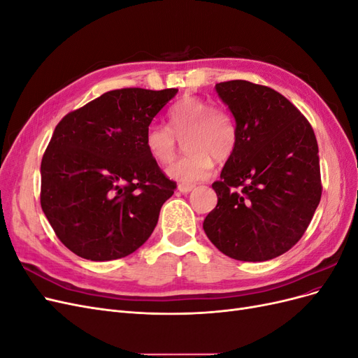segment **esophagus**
Segmentation results:
<instances>
[{
	"instance_id": "esophagus-1",
	"label": "esophagus",
	"mask_w": 358,
	"mask_h": 358,
	"mask_svg": "<svg viewBox=\"0 0 358 358\" xmlns=\"http://www.w3.org/2000/svg\"><path fill=\"white\" fill-rule=\"evenodd\" d=\"M178 189L182 192V194H188L194 189V185H185V183H180V185L178 187Z\"/></svg>"
}]
</instances>
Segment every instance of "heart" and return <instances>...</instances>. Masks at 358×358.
<instances>
[{"mask_svg":"<svg viewBox=\"0 0 358 358\" xmlns=\"http://www.w3.org/2000/svg\"><path fill=\"white\" fill-rule=\"evenodd\" d=\"M169 127L150 124L145 133V148L158 164H169L176 157L178 139L187 138L189 155L167 169L173 180L197 183L208 179L213 170V158L225 161L236 146L237 129L233 117L222 107L208 100L185 95L167 113Z\"/></svg>","mask_w":358,"mask_h":358,"instance_id":"b5f03b06","label":"heart"}]
</instances>
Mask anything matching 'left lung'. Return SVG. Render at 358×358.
Here are the masks:
<instances>
[{
    "label": "left lung",
    "instance_id": "left-lung-1",
    "mask_svg": "<svg viewBox=\"0 0 358 358\" xmlns=\"http://www.w3.org/2000/svg\"><path fill=\"white\" fill-rule=\"evenodd\" d=\"M231 112L237 140L212 188L216 208L203 229L230 258L267 262L294 246L321 200L315 134L297 107L263 85H215Z\"/></svg>",
    "mask_w": 358,
    "mask_h": 358
}]
</instances>
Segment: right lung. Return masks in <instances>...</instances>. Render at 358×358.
<instances>
[{"label": "right lung", "instance_id": "obj_1", "mask_svg": "<svg viewBox=\"0 0 358 358\" xmlns=\"http://www.w3.org/2000/svg\"><path fill=\"white\" fill-rule=\"evenodd\" d=\"M176 88L115 90L62 117L41 159V209L58 239L91 262L133 254L175 192L145 148Z\"/></svg>", "mask_w": 358, "mask_h": 358}]
</instances>
